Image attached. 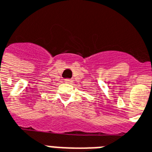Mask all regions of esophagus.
Here are the masks:
<instances>
[{
    "mask_svg": "<svg viewBox=\"0 0 152 152\" xmlns=\"http://www.w3.org/2000/svg\"><path fill=\"white\" fill-rule=\"evenodd\" d=\"M64 81H65V83H67V84H70V83L72 82V80L71 79H65L64 80Z\"/></svg>",
    "mask_w": 152,
    "mask_h": 152,
    "instance_id": "1",
    "label": "esophagus"
}]
</instances>
